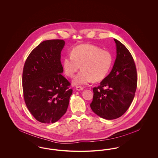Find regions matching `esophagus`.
Instances as JSON below:
<instances>
[{"instance_id":"34e87169","label":"esophagus","mask_w":158,"mask_h":158,"mask_svg":"<svg viewBox=\"0 0 158 158\" xmlns=\"http://www.w3.org/2000/svg\"><path fill=\"white\" fill-rule=\"evenodd\" d=\"M76 89L77 90H83V87L80 86H77L76 87Z\"/></svg>"}]
</instances>
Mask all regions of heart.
<instances>
[{
  "mask_svg": "<svg viewBox=\"0 0 158 158\" xmlns=\"http://www.w3.org/2000/svg\"><path fill=\"white\" fill-rule=\"evenodd\" d=\"M113 63V56L107 50L89 44L77 45L66 56L62 66L66 75L73 77L80 66L82 69L73 83L76 85H86L92 81L99 82L108 75Z\"/></svg>",
  "mask_w": 158,
  "mask_h": 158,
  "instance_id": "1",
  "label": "heart"
}]
</instances>
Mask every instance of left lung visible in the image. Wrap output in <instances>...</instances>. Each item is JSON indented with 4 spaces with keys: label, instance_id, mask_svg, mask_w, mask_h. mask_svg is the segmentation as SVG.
<instances>
[{
    "label": "left lung",
    "instance_id": "left-lung-1",
    "mask_svg": "<svg viewBox=\"0 0 158 158\" xmlns=\"http://www.w3.org/2000/svg\"><path fill=\"white\" fill-rule=\"evenodd\" d=\"M117 57L110 73L97 88L90 106L92 110L106 120L119 118L126 112L135 95L137 83L134 59L126 46L114 39Z\"/></svg>",
    "mask_w": 158,
    "mask_h": 158
}]
</instances>
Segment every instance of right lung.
Returning <instances> with one entry per match:
<instances>
[{"label": "right lung", "mask_w": 158, "mask_h": 158, "mask_svg": "<svg viewBox=\"0 0 158 158\" xmlns=\"http://www.w3.org/2000/svg\"><path fill=\"white\" fill-rule=\"evenodd\" d=\"M65 42L50 40L41 43L29 54L23 72V94L28 110L37 120L53 123L68 110L72 89L61 75L60 58Z\"/></svg>", "instance_id": "1"}]
</instances>
